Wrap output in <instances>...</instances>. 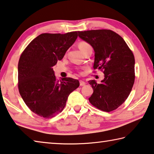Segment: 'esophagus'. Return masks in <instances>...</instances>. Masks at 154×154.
Listing matches in <instances>:
<instances>
[{"instance_id":"obj_1","label":"esophagus","mask_w":154,"mask_h":154,"mask_svg":"<svg viewBox=\"0 0 154 154\" xmlns=\"http://www.w3.org/2000/svg\"><path fill=\"white\" fill-rule=\"evenodd\" d=\"M86 84V82L85 81H83V80H80V86H84Z\"/></svg>"}]
</instances>
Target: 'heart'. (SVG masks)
Returning a JSON list of instances; mask_svg holds the SVG:
<instances>
[{"label": "heart", "instance_id": "b5f03b06", "mask_svg": "<svg viewBox=\"0 0 154 154\" xmlns=\"http://www.w3.org/2000/svg\"><path fill=\"white\" fill-rule=\"evenodd\" d=\"M90 47H91L90 44L86 42H80L79 44V49L81 50L82 52L84 51V50L87 49L88 48H90Z\"/></svg>", "mask_w": 154, "mask_h": 154}]
</instances>
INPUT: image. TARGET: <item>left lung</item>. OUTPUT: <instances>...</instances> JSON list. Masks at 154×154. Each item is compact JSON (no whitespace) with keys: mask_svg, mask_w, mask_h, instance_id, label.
I'll return each instance as SVG.
<instances>
[{"mask_svg":"<svg viewBox=\"0 0 154 154\" xmlns=\"http://www.w3.org/2000/svg\"><path fill=\"white\" fill-rule=\"evenodd\" d=\"M78 32L80 38L94 48V69L104 74L100 84L89 81L94 89L89 102L102 111H112L125 102L134 85V54L124 39L111 30Z\"/></svg>","mask_w":154,"mask_h":154,"instance_id":"left-lung-1","label":"left lung"}]
</instances>
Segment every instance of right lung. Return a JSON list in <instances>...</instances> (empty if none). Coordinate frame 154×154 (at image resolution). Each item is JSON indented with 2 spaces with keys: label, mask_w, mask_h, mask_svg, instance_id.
Returning <instances> with one entry per match:
<instances>
[{
  "label": "right lung",
  "mask_w": 154,
  "mask_h": 154,
  "mask_svg": "<svg viewBox=\"0 0 154 154\" xmlns=\"http://www.w3.org/2000/svg\"><path fill=\"white\" fill-rule=\"evenodd\" d=\"M77 37V31L42 33L20 55L17 67L20 94L32 112L45 119L61 112L69 95L80 85L79 80L72 78L58 80L52 68Z\"/></svg>",
  "instance_id": "right-lung-1"
}]
</instances>
